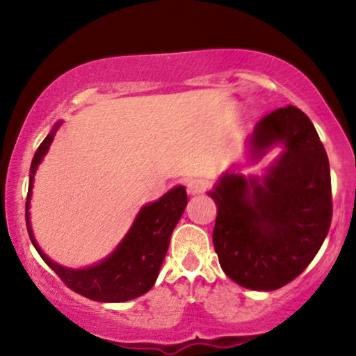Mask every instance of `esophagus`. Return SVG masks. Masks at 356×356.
<instances>
[{"label": "esophagus", "instance_id": "obj_1", "mask_svg": "<svg viewBox=\"0 0 356 356\" xmlns=\"http://www.w3.org/2000/svg\"><path fill=\"white\" fill-rule=\"evenodd\" d=\"M206 189H207V182L204 181V179H191V181L187 182V192H189L191 195L202 194Z\"/></svg>", "mask_w": 356, "mask_h": 356}]
</instances>
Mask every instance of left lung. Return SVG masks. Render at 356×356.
Segmentation results:
<instances>
[{
  "mask_svg": "<svg viewBox=\"0 0 356 356\" xmlns=\"http://www.w3.org/2000/svg\"><path fill=\"white\" fill-rule=\"evenodd\" d=\"M275 144L284 152L263 182L226 174L209 192L218 206L212 241L220 268L257 291L300 276L320 251L333 216L328 155L312 120L293 105L268 113L252 132V159Z\"/></svg>",
  "mask_w": 356,
  "mask_h": 356,
  "instance_id": "1",
  "label": "left lung"
}]
</instances>
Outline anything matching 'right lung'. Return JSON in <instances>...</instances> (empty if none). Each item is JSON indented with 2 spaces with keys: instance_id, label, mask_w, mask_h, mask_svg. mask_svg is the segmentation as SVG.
<instances>
[{
  "instance_id": "add662e5",
  "label": "right lung",
  "mask_w": 356,
  "mask_h": 356,
  "mask_svg": "<svg viewBox=\"0 0 356 356\" xmlns=\"http://www.w3.org/2000/svg\"><path fill=\"white\" fill-rule=\"evenodd\" d=\"M60 124L48 134L47 138L36 149L30 167V186L26 197V229L31 243L44 263L58 275L72 291L102 303H122L145 295L157 280L159 269L162 266L169 241L175 224L181 219L187 206V194L182 186L174 187L159 201L142 207L138 212L132 229L118 244L115 251L107 259L87 269L63 268L53 261L40 249L33 238L30 226V195L33 187L36 167L42 162L43 155L48 152L53 136Z\"/></svg>"
}]
</instances>
